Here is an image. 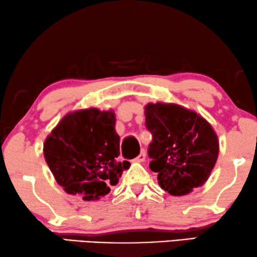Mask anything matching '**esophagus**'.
Instances as JSON below:
<instances>
[{"label": "esophagus", "instance_id": "obj_1", "mask_svg": "<svg viewBox=\"0 0 257 257\" xmlns=\"http://www.w3.org/2000/svg\"><path fill=\"white\" fill-rule=\"evenodd\" d=\"M145 159H146V153H145V150H142L141 153H140V155H139V156H138L137 158L133 159V162H136V163H142V162H145Z\"/></svg>", "mask_w": 257, "mask_h": 257}]
</instances>
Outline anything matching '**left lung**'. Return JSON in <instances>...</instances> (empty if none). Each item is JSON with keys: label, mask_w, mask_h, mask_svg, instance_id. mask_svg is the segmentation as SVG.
I'll return each instance as SVG.
<instances>
[{"label": "left lung", "mask_w": 257, "mask_h": 257, "mask_svg": "<svg viewBox=\"0 0 257 257\" xmlns=\"http://www.w3.org/2000/svg\"><path fill=\"white\" fill-rule=\"evenodd\" d=\"M146 125L153 134L150 170L172 196H184L208 180L220 151L217 134L196 111L176 103L145 106Z\"/></svg>", "instance_id": "left-lung-1"}]
</instances>
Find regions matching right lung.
I'll use <instances>...</instances> for the list:
<instances>
[{
  "label": "right lung",
  "instance_id": "1",
  "mask_svg": "<svg viewBox=\"0 0 257 257\" xmlns=\"http://www.w3.org/2000/svg\"><path fill=\"white\" fill-rule=\"evenodd\" d=\"M115 112L78 109L62 117L43 144L45 162L59 186L84 200H99L130 164L119 162Z\"/></svg>",
  "mask_w": 257,
  "mask_h": 257
}]
</instances>
